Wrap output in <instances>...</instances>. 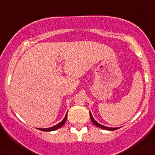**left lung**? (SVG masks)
<instances>
[{
	"instance_id": "obj_1",
	"label": "left lung",
	"mask_w": 155,
	"mask_h": 155,
	"mask_svg": "<svg viewBox=\"0 0 155 155\" xmlns=\"http://www.w3.org/2000/svg\"><path fill=\"white\" fill-rule=\"evenodd\" d=\"M90 118H91V122L93 123V124H94V125H95L96 127H99V128L104 129V130H116L118 129V128H110V127H104V126L101 125V124H99L98 123L96 122V121L94 120V119L93 118V117H92V115L91 114V113H90Z\"/></svg>"
}]
</instances>
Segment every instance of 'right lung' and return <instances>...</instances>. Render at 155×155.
<instances>
[{
    "label": "right lung",
    "mask_w": 155,
    "mask_h": 155,
    "mask_svg": "<svg viewBox=\"0 0 155 155\" xmlns=\"http://www.w3.org/2000/svg\"><path fill=\"white\" fill-rule=\"evenodd\" d=\"M67 114L66 115V117H64V119L62 121H61L60 124H58V125L54 126V127H50V128H45V129H39L40 130H42V131H46V132H50V131H54V130H58V129L61 128V127H63V126L64 125V124L66 123V120H67Z\"/></svg>",
    "instance_id": "add662e5"
}]
</instances>
